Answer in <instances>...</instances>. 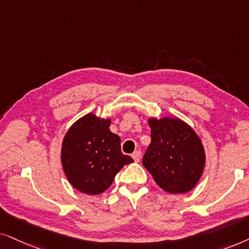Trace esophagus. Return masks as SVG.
<instances>
[{
  "label": "esophagus",
  "mask_w": 249,
  "mask_h": 249,
  "mask_svg": "<svg viewBox=\"0 0 249 249\" xmlns=\"http://www.w3.org/2000/svg\"><path fill=\"white\" fill-rule=\"evenodd\" d=\"M132 157H133V159H134V161H138L140 160V158H141V150H135L133 154H132Z\"/></svg>",
  "instance_id": "34e87169"
}]
</instances>
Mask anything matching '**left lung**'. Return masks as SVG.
I'll list each match as a JSON object with an SVG mask.
<instances>
[{"label": "left lung", "instance_id": "1", "mask_svg": "<svg viewBox=\"0 0 249 249\" xmlns=\"http://www.w3.org/2000/svg\"><path fill=\"white\" fill-rule=\"evenodd\" d=\"M151 142L142 164L170 194L190 191L203 174L205 151L198 135L178 118H150Z\"/></svg>", "mask_w": 249, "mask_h": 249}]
</instances>
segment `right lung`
Listing matches in <instances>:
<instances>
[{"instance_id":"obj_1","label":"right lung","mask_w":249,"mask_h":249,"mask_svg":"<svg viewBox=\"0 0 249 249\" xmlns=\"http://www.w3.org/2000/svg\"><path fill=\"white\" fill-rule=\"evenodd\" d=\"M110 119L88 114L69 128L61 148L68 181L86 195H99L110 187L123 166L133 161L121 150V138L109 130Z\"/></svg>"}]
</instances>
